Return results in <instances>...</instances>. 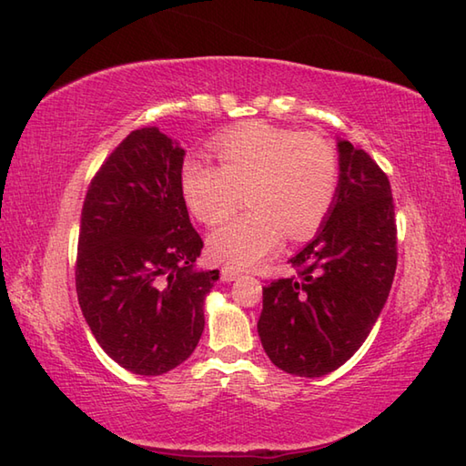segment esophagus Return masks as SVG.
I'll use <instances>...</instances> for the list:
<instances>
[{"label": "esophagus", "mask_w": 466, "mask_h": 466, "mask_svg": "<svg viewBox=\"0 0 466 466\" xmlns=\"http://www.w3.org/2000/svg\"><path fill=\"white\" fill-rule=\"evenodd\" d=\"M240 274H242V270L234 268V266H224V268L220 270V280L222 282H232V280L238 279Z\"/></svg>", "instance_id": "1"}]
</instances>
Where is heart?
<instances>
[{
	"mask_svg": "<svg viewBox=\"0 0 466 466\" xmlns=\"http://www.w3.org/2000/svg\"><path fill=\"white\" fill-rule=\"evenodd\" d=\"M220 166L186 160L182 196L196 220H226L244 200V214L210 234L216 260L252 266L280 244L312 236L329 216L340 182L336 147L326 137L292 127L250 122L218 136Z\"/></svg>",
	"mask_w": 466,
	"mask_h": 466,
	"instance_id": "heart-1",
	"label": "heart"
}]
</instances>
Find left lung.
I'll return each mask as SVG.
<instances>
[{
  "label": "left lung",
  "mask_w": 466,
  "mask_h": 466,
  "mask_svg": "<svg viewBox=\"0 0 466 466\" xmlns=\"http://www.w3.org/2000/svg\"><path fill=\"white\" fill-rule=\"evenodd\" d=\"M340 182L329 220L290 258L296 270L262 289L258 334L289 374L339 369L360 349L397 272V220L389 176L364 150L339 142Z\"/></svg>",
  "instance_id": "obj_1"
}]
</instances>
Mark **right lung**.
Returning a JSON list of instances; mask_svg holds the SVG:
<instances>
[{
	"instance_id": "1",
	"label": "right lung",
	"mask_w": 466,
	"mask_h": 466,
	"mask_svg": "<svg viewBox=\"0 0 466 466\" xmlns=\"http://www.w3.org/2000/svg\"><path fill=\"white\" fill-rule=\"evenodd\" d=\"M184 150L157 127L127 134L87 187L76 290L97 344L122 369L157 376L182 364L204 330L218 270L192 266L204 242L182 196Z\"/></svg>"
}]
</instances>
